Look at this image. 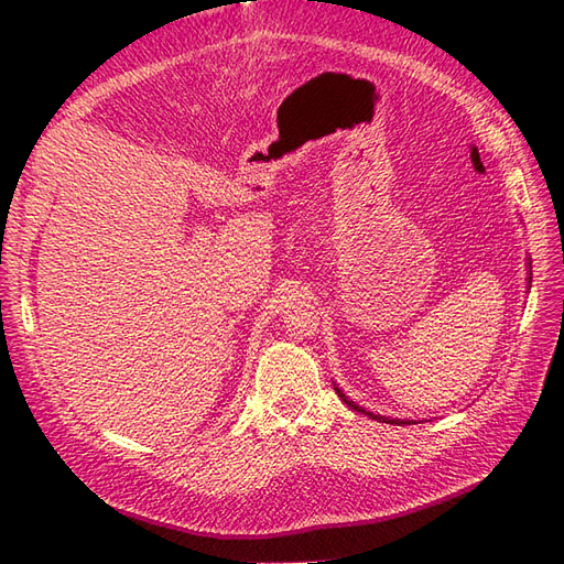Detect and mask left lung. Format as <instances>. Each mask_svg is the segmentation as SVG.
<instances>
[{
    "label": "left lung",
    "mask_w": 564,
    "mask_h": 564,
    "mask_svg": "<svg viewBox=\"0 0 564 564\" xmlns=\"http://www.w3.org/2000/svg\"><path fill=\"white\" fill-rule=\"evenodd\" d=\"M529 286H532V261L527 259V294H529ZM334 390L338 392V398L344 400L350 409H355V412H362V414H367L369 419H373V421H383V423H392V425H412V423H416L414 419H392V416H381V414H373V412H369V409H365V406H360L357 402H352L344 390H340L336 383H334Z\"/></svg>",
    "instance_id": "1"
}]
</instances>
